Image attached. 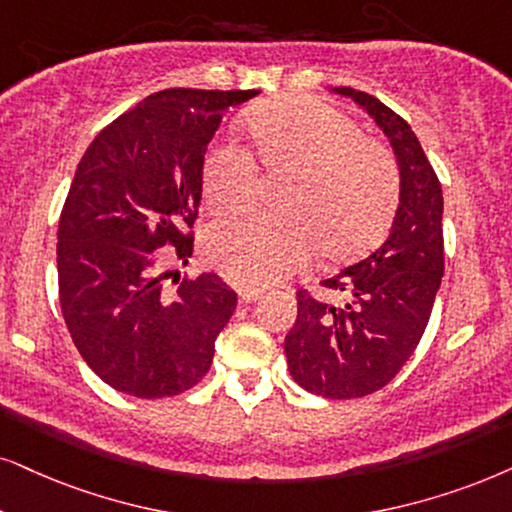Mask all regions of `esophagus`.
<instances>
[{"instance_id": "esophagus-1", "label": "esophagus", "mask_w": 512, "mask_h": 512, "mask_svg": "<svg viewBox=\"0 0 512 512\" xmlns=\"http://www.w3.org/2000/svg\"><path fill=\"white\" fill-rule=\"evenodd\" d=\"M238 295H241L243 302H255L264 295V290L262 288H252V286H243L241 290H238Z\"/></svg>"}]
</instances>
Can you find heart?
Instances as JSON below:
<instances>
[{"instance_id": "b5f03b06", "label": "heart", "mask_w": 512, "mask_h": 512, "mask_svg": "<svg viewBox=\"0 0 512 512\" xmlns=\"http://www.w3.org/2000/svg\"><path fill=\"white\" fill-rule=\"evenodd\" d=\"M252 158L215 144L203 158V193L215 215L250 208L256 160L267 174H288L281 215L224 219L205 236L210 262L245 286H269L309 262L316 248L331 260L371 248L390 226L399 200L392 153L366 139L345 113L316 99H278L245 118Z\"/></svg>"}]
</instances>
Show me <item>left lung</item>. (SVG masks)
<instances>
[{
    "label": "left lung",
    "mask_w": 512,
    "mask_h": 512,
    "mask_svg": "<svg viewBox=\"0 0 512 512\" xmlns=\"http://www.w3.org/2000/svg\"><path fill=\"white\" fill-rule=\"evenodd\" d=\"M333 92L364 106L390 137L399 205L378 250L321 281L333 300L297 290L300 307L286 335V357L290 375L307 392L357 399L390 383L423 338L444 276V198L409 122L366 92Z\"/></svg>",
    "instance_id": "obj_1"
}]
</instances>
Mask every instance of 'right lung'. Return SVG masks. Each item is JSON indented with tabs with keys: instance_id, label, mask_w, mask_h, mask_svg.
Here are the masks:
<instances>
[{
	"instance_id": "obj_1",
	"label": "right lung",
	"mask_w": 512,
	"mask_h": 512,
	"mask_svg": "<svg viewBox=\"0 0 512 512\" xmlns=\"http://www.w3.org/2000/svg\"><path fill=\"white\" fill-rule=\"evenodd\" d=\"M255 94L155 92L103 127L77 165L58 219V300L77 352L113 390L172 397L210 371L236 290L212 271L179 281L167 264L193 255L203 158L224 111Z\"/></svg>"
}]
</instances>
